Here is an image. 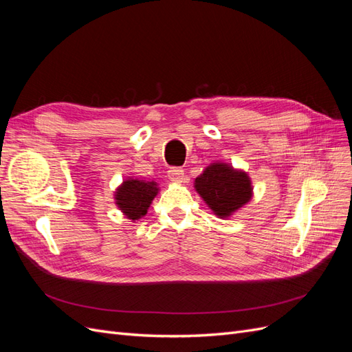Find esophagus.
<instances>
[{
	"mask_svg": "<svg viewBox=\"0 0 352 352\" xmlns=\"http://www.w3.org/2000/svg\"><path fill=\"white\" fill-rule=\"evenodd\" d=\"M167 176L170 180H173V182H182L185 173H184V168H179V167H172L167 172Z\"/></svg>",
	"mask_w": 352,
	"mask_h": 352,
	"instance_id": "esophagus-1",
	"label": "esophagus"
}]
</instances>
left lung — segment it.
I'll list each match as a JSON object with an SVG mask.
<instances>
[{"label": "left lung", "instance_id": "obj_1", "mask_svg": "<svg viewBox=\"0 0 352 352\" xmlns=\"http://www.w3.org/2000/svg\"><path fill=\"white\" fill-rule=\"evenodd\" d=\"M195 188L220 217L230 216L251 198L248 176L223 163L208 166L204 173L195 179Z\"/></svg>", "mask_w": 352, "mask_h": 352}]
</instances>
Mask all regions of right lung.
Instances as JSON below:
<instances>
[{"instance_id":"obj_1","label":"right lung","mask_w":352,"mask_h":352,"mask_svg":"<svg viewBox=\"0 0 352 352\" xmlns=\"http://www.w3.org/2000/svg\"><path fill=\"white\" fill-rule=\"evenodd\" d=\"M158 192L155 182L145 180H126L116 192V204L127 216V219L136 220L146 214L151 201Z\"/></svg>"}]
</instances>
